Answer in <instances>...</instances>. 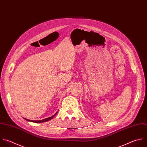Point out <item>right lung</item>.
<instances>
[{
    "label": "right lung",
    "mask_w": 147,
    "mask_h": 147,
    "mask_svg": "<svg viewBox=\"0 0 147 147\" xmlns=\"http://www.w3.org/2000/svg\"><path fill=\"white\" fill-rule=\"evenodd\" d=\"M57 112H56L53 115H52V116H51V117H48V118H45V119H42V120H30V119H27V118H24L25 120H26V121H30V122H35V123H41V122H46V121H49V120H51V119H52L56 114H57Z\"/></svg>",
    "instance_id": "obj_1"
}]
</instances>
